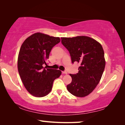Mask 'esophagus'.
Listing matches in <instances>:
<instances>
[{
    "label": "esophagus",
    "instance_id": "esophagus-1",
    "mask_svg": "<svg viewBox=\"0 0 125 125\" xmlns=\"http://www.w3.org/2000/svg\"><path fill=\"white\" fill-rule=\"evenodd\" d=\"M62 74H67V72L66 71H62Z\"/></svg>",
    "mask_w": 125,
    "mask_h": 125
}]
</instances>
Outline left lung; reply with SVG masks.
Returning <instances> with one entry per match:
<instances>
[{
  "label": "left lung",
  "instance_id": "left-lung-1",
  "mask_svg": "<svg viewBox=\"0 0 125 125\" xmlns=\"http://www.w3.org/2000/svg\"><path fill=\"white\" fill-rule=\"evenodd\" d=\"M61 43L69 51L72 62L79 63L78 72L72 74V81L66 86L72 94L83 97L98 84L105 66L102 45L91 37L81 36L61 37Z\"/></svg>",
  "mask_w": 125,
  "mask_h": 125
}]
</instances>
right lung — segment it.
<instances>
[{
    "mask_svg": "<svg viewBox=\"0 0 125 125\" xmlns=\"http://www.w3.org/2000/svg\"><path fill=\"white\" fill-rule=\"evenodd\" d=\"M60 42L59 37L38 32L22 44L18 56V72L25 89L33 96L42 97L49 94L54 80L61 74L60 70L47 68L46 62L51 49Z\"/></svg>",
    "mask_w": 125,
    "mask_h": 125,
    "instance_id": "1",
    "label": "right lung"
}]
</instances>
